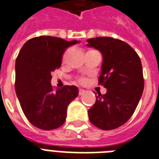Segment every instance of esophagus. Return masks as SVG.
<instances>
[{
  "instance_id": "esophagus-1",
  "label": "esophagus",
  "mask_w": 159,
  "mask_h": 159,
  "mask_svg": "<svg viewBox=\"0 0 159 159\" xmlns=\"http://www.w3.org/2000/svg\"><path fill=\"white\" fill-rule=\"evenodd\" d=\"M85 92L86 91L84 90V89H79V94H80V95H83Z\"/></svg>"
}]
</instances>
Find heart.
<instances>
[{
	"label": "heart",
	"mask_w": 159,
	"mask_h": 159,
	"mask_svg": "<svg viewBox=\"0 0 159 159\" xmlns=\"http://www.w3.org/2000/svg\"><path fill=\"white\" fill-rule=\"evenodd\" d=\"M80 80V83H84V82H85V79L80 78V80Z\"/></svg>",
	"instance_id": "b5f03b06"
}]
</instances>
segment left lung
I'll list each match as a JSON object with an SVG mask.
<instances>
[{
  "label": "left lung",
  "instance_id": "obj_1",
  "mask_svg": "<svg viewBox=\"0 0 159 159\" xmlns=\"http://www.w3.org/2000/svg\"><path fill=\"white\" fill-rule=\"evenodd\" d=\"M89 47L103 56L99 84L106 93L96 97L88 110L89 119L99 129L111 130L122 126L131 118L142 96L144 80L139 56L123 40L112 37L87 40Z\"/></svg>",
  "mask_w": 159,
  "mask_h": 159
}]
</instances>
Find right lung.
I'll return each instance as SVG.
<instances>
[{
  "label": "right lung",
  "mask_w": 159,
  "mask_h": 159,
  "mask_svg": "<svg viewBox=\"0 0 159 159\" xmlns=\"http://www.w3.org/2000/svg\"><path fill=\"white\" fill-rule=\"evenodd\" d=\"M78 40L40 36L25 43L16 60L15 89L29 122L38 129L51 130L62 125L67 107L79 94L75 85L53 90L51 72L61 66L64 52Z\"/></svg>",
  "instance_id": "add662e5"
}]
</instances>
